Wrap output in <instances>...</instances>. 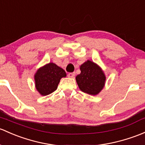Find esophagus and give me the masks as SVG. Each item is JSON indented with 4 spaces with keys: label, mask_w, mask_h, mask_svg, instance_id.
<instances>
[{
    "label": "esophagus",
    "mask_w": 145,
    "mask_h": 145,
    "mask_svg": "<svg viewBox=\"0 0 145 145\" xmlns=\"http://www.w3.org/2000/svg\"><path fill=\"white\" fill-rule=\"evenodd\" d=\"M74 76H75V73H69V74H68V77L69 78H74Z\"/></svg>",
    "instance_id": "esophagus-1"
}]
</instances>
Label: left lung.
I'll return each instance as SVG.
<instances>
[{
    "instance_id": "8db88e82",
    "label": "left lung",
    "mask_w": 145,
    "mask_h": 145,
    "mask_svg": "<svg viewBox=\"0 0 145 145\" xmlns=\"http://www.w3.org/2000/svg\"><path fill=\"white\" fill-rule=\"evenodd\" d=\"M80 74L76 77L78 88L82 92L97 95L103 89L106 77L99 65L91 60L85 61L80 67Z\"/></svg>"
}]
</instances>
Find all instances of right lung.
Returning <instances> with one entry per match:
<instances>
[{
  "label": "right lung",
  "instance_id": "right-lung-1",
  "mask_svg": "<svg viewBox=\"0 0 145 145\" xmlns=\"http://www.w3.org/2000/svg\"><path fill=\"white\" fill-rule=\"evenodd\" d=\"M65 70L53 62H49L37 70L34 75L35 88L42 96H46L56 90L60 79L66 77Z\"/></svg>",
  "mask_w": 145,
  "mask_h": 145
}]
</instances>
